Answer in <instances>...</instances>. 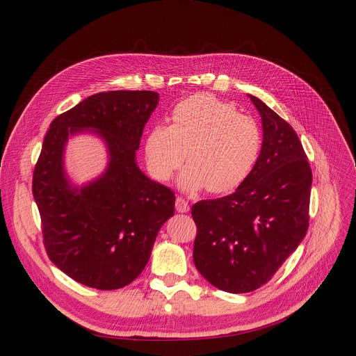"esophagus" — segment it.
Masks as SVG:
<instances>
[{
	"mask_svg": "<svg viewBox=\"0 0 356 356\" xmlns=\"http://www.w3.org/2000/svg\"><path fill=\"white\" fill-rule=\"evenodd\" d=\"M175 207H176V211H177V212H180V213H186V212H189V209H191L188 200H184V199H183V197H180V196H177V197H176Z\"/></svg>",
	"mask_w": 356,
	"mask_h": 356,
	"instance_id": "obj_1",
	"label": "esophagus"
}]
</instances>
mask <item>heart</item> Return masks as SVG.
Masks as SVG:
<instances>
[{"mask_svg":"<svg viewBox=\"0 0 356 356\" xmlns=\"http://www.w3.org/2000/svg\"><path fill=\"white\" fill-rule=\"evenodd\" d=\"M170 127L157 124L144 143L152 176L167 181L180 176V188L193 192L208 186L212 193H228L247 180L258 161L263 136L258 124L238 114L232 104L209 93H197L172 111Z\"/></svg>","mask_w":356,"mask_h":356,"instance_id":"b5f03b06","label":"heart"}]
</instances>
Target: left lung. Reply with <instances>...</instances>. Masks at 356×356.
Masks as SVG:
<instances>
[{
  "label": "left lung",
  "instance_id": "left-lung-1",
  "mask_svg": "<svg viewBox=\"0 0 356 356\" xmlns=\"http://www.w3.org/2000/svg\"><path fill=\"white\" fill-rule=\"evenodd\" d=\"M263 118L258 161L232 195L192 207L193 261L219 290L250 293L273 278L309 228L312 168L291 125L250 95Z\"/></svg>",
  "mask_w": 356,
  "mask_h": 356
}]
</instances>
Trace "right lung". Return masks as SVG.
Wrapping results in <instances>:
<instances>
[{
  "label": "right lung",
  "mask_w": 356,
  "mask_h": 356,
  "mask_svg": "<svg viewBox=\"0 0 356 356\" xmlns=\"http://www.w3.org/2000/svg\"><path fill=\"white\" fill-rule=\"evenodd\" d=\"M159 104L153 90L90 95L56 117L34 165L33 196L51 263L83 286L117 290L133 283L152 255L175 193L136 164L143 129ZM97 130L110 152L107 172L81 190L63 172V148L78 130Z\"/></svg>",
  "instance_id": "right-lung-1"
}]
</instances>
